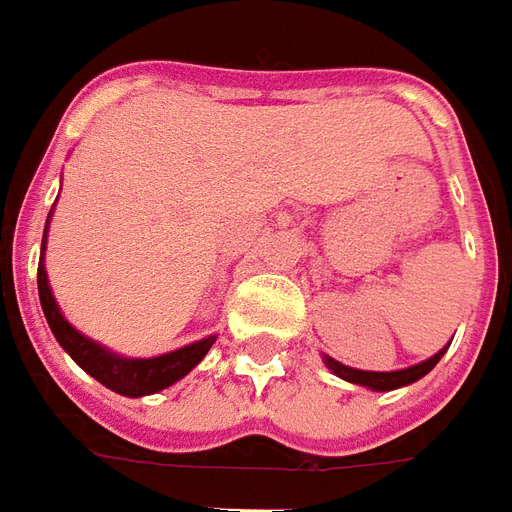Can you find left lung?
<instances>
[{
  "mask_svg": "<svg viewBox=\"0 0 512 512\" xmlns=\"http://www.w3.org/2000/svg\"><path fill=\"white\" fill-rule=\"evenodd\" d=\"M447 347H450V344H447ZM447 347H442L436 355L426 357L421 363L410 365V368H400V371H360V368H350V365L339 363V360H334V357L328 355H323V363H326V368L334 373V376L344 378V381H350V384L365 386V389H371V392H392V389L415 384L418 378L426 376V373L442 360Z\"/></svg>",
  "mask_w": 512,
  "mask_h": 512,
  "instance_id": "1",
  "label": "left lung"
}]
</instances>
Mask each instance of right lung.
Returning <instances> with one entry per match:
<instances>
[{
  "label": "right lung",
  "instance_id": "add662e5",
  "mask_svg": "<svg viewBox=\"0 0 512 512\" xmlns=\"http://www.w3.org/2000/svg\"><path fill=\"white\" fill-rule=\"evenodd\" d=\"M54 207L47 215V226H44V236H41V260H39V299L44 318H47L49 328H52L54 339L60 342V347L68 352L83 371L91 378H97L99 384H105L112 392L123 394V397H147V394L162 392L176 381L194 371L199 360L210 352L218 334H210L199 342H191L186 347H178L173 352L157 357H126L120 352L110 350L105 344L94 342L86 334H81L73 323L62 315L60 305L52 294L49 286L47 268H44V252H47V234L49 220H52Z\"/></svg>",
  "mask_w": 512,
  "mask_h": 512
}]
</instances>
